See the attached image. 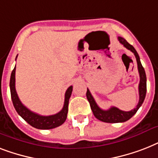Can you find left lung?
Instances as JSON below:
<instances>
[{
	"instance_id": "8db88e82",
	"label": "left lung",
	"mask_w": 158,
	"mask_h": 158,
	"mask_svg": "<svg viewBox=\"0 0 158 158\" xmlns=\"http://www.w3.org/2000/svg\"><path fill=\"white\" fill-rule=\"evenodd\" d=\"M118 40L125 48H127L128 50L131 51L135 54L136 60H137L138 70H139L140 78L139 84V103L136 106V107L134 108L133 110H130V111H124V110L118 109L115 106H111L110 109L105 110L99 107L98 104L96 103L95 100H94V97L92 96L91 93L89 90V89H87V98H88V101L89 102V104H90V106H91V109L93 110L94 116L97 119H98L99 120L106 123L125 122L126 120H130V118L132 117L133 115L137 112L139 108L142 106L143 102L144 101L145 96H146V92H147V78H146L144 69H143L141 62H140V58L139 56V54H138V52L135 49V48L132 45H130V43H128L125 38H121V37H118Z\"/></svg>"
}]
</instances>
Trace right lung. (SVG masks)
<instances>
[{
  "instance_id": "obj_1",
  "label": "right lung",
  "mask_w": 158,
  "mask_h": 158,
  "mask_svg": "<svg viewBox=\"0 0 158 158\" xmlns=\"http://www.w3.org/2000/svg\"><path fill=\"white\" fill-rule=\"evenodd\" d=\"M17 58V56H16ZM16 60V59H15ZM11 99L13 105L18 114L27 121L33 127L39 130H51L61 125L65 121L68 113V105L69 98L71 96L73 86H69L64 94V102L63 108L60 111L52 115H41L28 110L25 106H23L19 98L18 94L15 90V66L11 73L10 80Z\"/></svg>"
}]
</instances>
